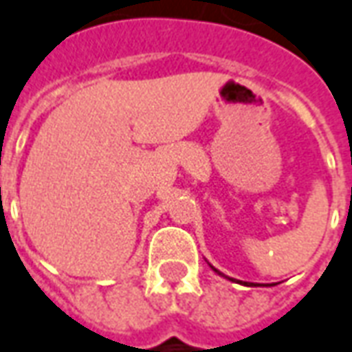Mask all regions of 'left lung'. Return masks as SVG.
Returning <instances> with one entry per match:
<instances>
[{"instance_id":"8db88e82","label":"left lung","mask_w":352,"mask_h":352,"mask_svg":"<svg viewBox=\"0 0 352 352\" xmlns=\"http://www.w3.org/2000/svg\"><path fill=\"white\" fill-rule=\"evenodd\" d=\"M210 267H211V265H210ZM211 269L215 270V272H217V274H221V276H225V274H223V272H219V270H217V269H215V267H211ZM225 278H227V276H225ZM252 286H253V284H252Z\"/></svg>"}]
</instances>
